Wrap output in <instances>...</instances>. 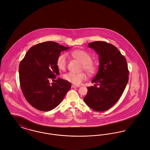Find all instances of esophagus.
I'll return each mask as SVG.
<instances>
[{"label":"esophagus","mask_w":150,"mask_h":150,"mask_svg":"<svg viewBox=\"0 0 150 150\" xmlns=\"http://www.w3.org/2000/svg\"><path fill=\"white\" fill-rule=\"evenodd\" d=\"M72 88H78V87H80V86H77L75 85H72Z\"/></svg>","instance_id":"34e87169"}]
</instances>
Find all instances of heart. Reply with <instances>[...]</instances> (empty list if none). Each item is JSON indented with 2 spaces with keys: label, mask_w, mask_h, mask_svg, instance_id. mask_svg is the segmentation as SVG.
Listing matches in <instances>:
<instances>
[{
  "label": "heart",
  "mask_w": 150,
  "mask_h": 150,
  "mask_svg": "<svg viewBox=\"0 0 150 150\" xmlns=\"http://www.w3.org/2000/svg\"><path fill=\"white\" fill-rule=\"evenodd\" d=\"M71 56L79 61L83 66V69L90 75H93L96 71V66L92 62L91 56L83 50H75L70 52ZM68 59L66 54H61L56 60V66L59 70L64 71L67 67ZM65 80L75 85H79L86 79V75L83 73L68 72L63 75Z\"/></svg>",
  "instance_id": "b5f03b06"
}]
</instances>
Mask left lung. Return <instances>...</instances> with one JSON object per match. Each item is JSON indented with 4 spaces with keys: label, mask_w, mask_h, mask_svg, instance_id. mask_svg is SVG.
Masks as SVG:
<instances>
[{
    "label": "left lung",
    "mask_w": 150,
    "mask_h": 150,
    "mask_svg": "<svg viewBox=\"0 0 150 150\" xmlns=\"http://www.w3.org/2000/svg\"><path fill=\"white\" fill-rule=\"evenodd\" d=\"M88 45L99 55L100 66L97 74L91 82L95 84L87 87L88 93L83 99L86 105L94 110L103 112L116 103L126 87L129 79L127 62L112 44L94 41Z\"/></svg>",
    "instance_id": "obj_1"
}]
</instances>
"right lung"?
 <instances>
[{"label": "right lung", "instance_id": "1", "mask_svg": "<svg viewBox=\"0 0 150 150\" xmlns=\"http://www.w3.org/2000/svg\"><path fill=\"white\" fill-rule=\"evenodd\" d=\"M59 43L47 41L30 48L19 66V82L23 94L27 101L41 111H50L63 100L71 84L58 78L50 83V79L59 75L56 60L62 51L67 50Z\"/></svg>", "mask_w": 150, "mask_h": 150}]
</instances>
